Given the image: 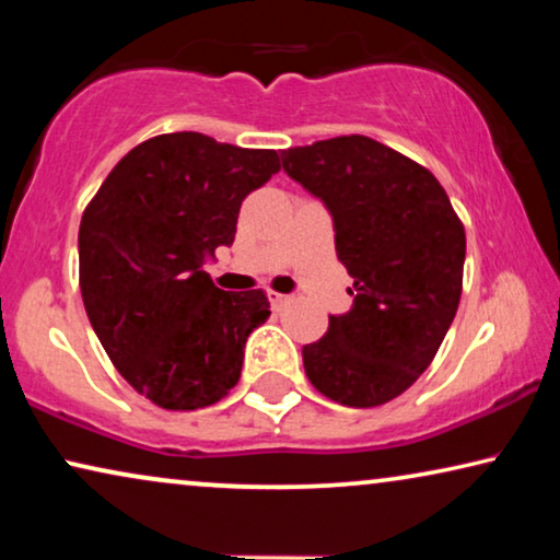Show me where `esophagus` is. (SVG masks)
<instances>
[{
    "label": "esophagus",
    "instance_id": "1",
    "mask_svg": "<svg viewBox=\"0 0 560 560\" xmlns=\"http://www.w3.org/2000/svg\"><path fill=\"white\" fill-rule=\"evenodd\" d=\"M293 301V295H285V293H275V290H270V303L275 305V308H282V305Z\"/></svg>",
    "mask_w": 560,
    "mask_h": 560
}]
</instances>
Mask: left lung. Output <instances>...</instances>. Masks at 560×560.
I'll list each match as a JSON object with an SVG mask.
<instances>
[{"mask_svg":"<svg viewBox=\"0 0 560 560\" xmlns=\"http://www.w3.org/2000/svg\"><path fill=\"white\" fill-rule=\"evenodd\" d=\"M290 178L334 217L354 305L303 347L311 385L347 408L402 395L433 362L462 301L466 234L439 178L372 137L282 152Z\"/></svg>","mask_w":560,"mask_h":560,"instance_id":"1","label":"left lung"}]
</instances>
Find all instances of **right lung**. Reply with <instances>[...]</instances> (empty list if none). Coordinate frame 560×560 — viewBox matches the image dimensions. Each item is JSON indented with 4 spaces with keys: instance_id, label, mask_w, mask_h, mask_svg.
Segmentation results:
<instances>
[{
    "instance_id": "1",
    "label": "right lung",
    "mask_w": 560,
    "mask_h": 560,
    "mask_svg": "<svg viewBox=\"0 0 560 560\" xmlns=\"http://www.w3.org/2000/svg\"><path fill=\"white\" fill-rule=\"evenodd\" d=\"M278 171L275 150L158 135L114 165L83 211L86 316L121 377L158 408H209L240 382L270 301L217 288L203 262L234 242L242 201Z\"/></svg>"
}]
</instances>
